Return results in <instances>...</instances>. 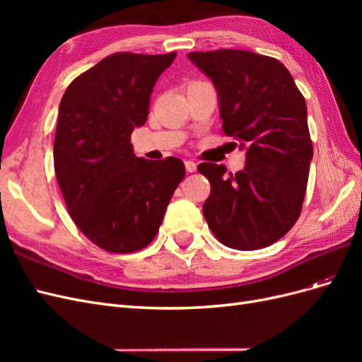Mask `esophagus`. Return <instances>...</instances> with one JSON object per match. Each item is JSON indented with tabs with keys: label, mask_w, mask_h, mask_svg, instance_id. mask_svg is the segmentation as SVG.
Listing matches in <instances>:
<instances>
[{
	"label": "esophagus",
	"mask_w": 362,
	"mask_h": 362,
	"mask_svg": "<svg viewBox=\"0 0 362 362\" xmlns=\"http://www.w3.org/2000/svg\"><path fill=\"white\" fill-rule=\"evenodd\" d=\"M185 169H187V172H190V173H193V172H196V169H198V166H196V163L194 161H185Z\"/></svg>",
	"instance_id": "1"
}]
</instances>
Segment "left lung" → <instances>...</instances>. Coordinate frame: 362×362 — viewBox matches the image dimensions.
Returning a JSON list of instances; mask_svg holds the SVG:
<instances>
[{
	"instance_id": "1",
	"label": "left lung",
	"mask_w": 362,
	"mask_h": 362,
	"mask_svg": "<svg viewBox=\"0 0 362 362\" xmlns=\"http://www.w3.org/2000/svg\"><path fill=\"white\" fill-rule=\"evenodd\" d=\"M187 57L216 87L223 133L246 151L235 175L223 164L198 166L211 184L205 221L228 247L270 246L298 221L305 198L313 160L305 98L276 59L240 49Z\"/></svg>"
}]
</instances>
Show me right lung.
<instances>
[{
	"instance_id": "obj_1",
	"label": "right lung",
	"mask_w": 362,
	"mask_h": 362,
	"mask_svg": "<svg viewBox=\"0 0 362 362\" xmlns=\"http://www.w3.org/2000/svg\"><path fill=\"white\" fill-rule=\"evenodd\" d=\"M177 52H117L69 84L54 140V169L68 211L92 243L113 254L148 246L185 175L180 158L136 157L134 128Z\"/></svg>"
}]
</instances>
